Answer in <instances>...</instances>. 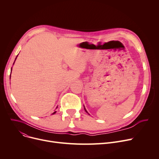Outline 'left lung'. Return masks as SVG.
Here are the masks:
<instances>
[{
    "label": "left lung",
    "mask_w": 159,
    "mask_h": 159,
    "mask_svg": "<svg viewBox=\"0 0 159 159\" xmlns=\"http://www.w3.org/2000/svg\"><path fill=\"white\" fill-rule=\"evenodd\" d=\"M84 110H85V111H86V112H87V113H88V111H86V108H85V107H84ZM88 114H89V113H88Z\"/></svg>",
    "instance_id": "8db88e82"
}]
</instances>
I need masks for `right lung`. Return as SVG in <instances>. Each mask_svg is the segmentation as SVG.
<instances>
[{
  "mask_svg": "<svg viewBox=\"0 0 159 159\" xmlns=\"http://www.w3.org/2000/svg\"><path fill=\"white\" fill-rule=\"evenodd\" d=\"M16 57H17V56H16ZM16 58H15V60H16ZM13 64H14V63H13ZM11 70H12V68H11ZM10 77H11V74H10ZM55 113H56V111H55V112H54L53 114H55Z\"/></svg>",
  "mask_w": 159,
  "mask_h": 159,
  "instance_id": "add662e5",
  "label": "right lung"
}]
</instances>
